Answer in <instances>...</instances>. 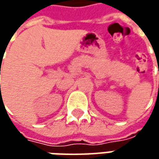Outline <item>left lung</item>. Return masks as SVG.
<instances>
[{"label":"left lung","instance_id":"left-lung-1","mask_svg":"<svg viewBox=\"0 0 159 159\" xmlns=\"http://www.w3.org/2000/svg\"><path fill=\"white\" fill-rule=\"evenodd\" d=\"M158 74H159V70H158Z\"/></svg>","mask_w":159,"mask_h":159}]
</instances>
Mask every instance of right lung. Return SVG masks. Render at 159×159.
Here are the masks:
<instances>
[{"label":"right lung","instance_id":"add662e5","mask_svg":"<svg viewBox=\"0 0 159 159\" xmlns=\"http://www.w3.org/2000/svg\"><path fill=\"white\" fill-rule=\"evenodd\" d=\"M0 74H1V73H0ZM0 87H1V85H0Z\"/></svg>","mask_w":159,"mask_h":159}]
</instances>
